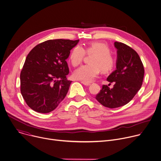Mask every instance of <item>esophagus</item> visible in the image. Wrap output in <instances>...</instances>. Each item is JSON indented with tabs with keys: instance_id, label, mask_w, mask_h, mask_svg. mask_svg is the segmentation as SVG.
<instances>
[{
	"instance_id": "obj_1",
	"label": "esophagus",
	"mask_w": 161,
	"mask_h": 161,
	"mask_svg": "<svg viewBox=\"0 0 161 161\" xmlns=\"http://www.w3.org/2000/svg\"><path fill=\"white\" fill-rule=\"evenodd\" d=\"M81 83H83V84L84 85H85V86H89V85H90V83H87V82H85V81H82Z\"/></svg>"
}]
</instances>
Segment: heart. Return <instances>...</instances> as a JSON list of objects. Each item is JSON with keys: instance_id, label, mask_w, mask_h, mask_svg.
<instances>
[{"instance_id": "obj_1", "label": "heart", "mask_w": 161, "mask_h": 161, "mask_svg": "<svg viewBox=\"0 0 161 161\" xmlns=\"http://www.w3.org/2000/svg\"><path fill=\"white\" fill-rule=\"evenodd\" d=\"M85 52L93 54L90 59V64L83 65L76 69L73 73L75 79L90 83L98 75L100 69L103 72H108L113 68L114 59L110 54L109 48L106 44L98 42L90 43L85 50L80 45L75 47L69 56V61L73 66L81 64Z\"/></svg>"}]
</instances>
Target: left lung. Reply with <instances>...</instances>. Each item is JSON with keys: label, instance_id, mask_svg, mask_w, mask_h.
<instances>
[{"label": "left lung", "instance_id": "obj_1", "mask_svg": "<svg viewBox=\"0 0 161 161\" xmlns=\"http://www.w3.org/2000/svg\"><path fill=\"white\" fill-rule=\"evenodd\" d=\"M117 49L116 69L107 78L114 83L113 88L103 85L95 98L102 105L109 108H116L127 104L140 89L144 68L135 50L121 42H114Z\"/></svg>", "mask_w": 161, "mask_h": 161}]
</instances>
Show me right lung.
I'll use <instances>...</instances> for the list:
<instances>
[{"instance_id":"obj_1","label":"right lung","mask_w":161,"mask_h":161,"mask_svg":"<svg viewBox=\"0 0 161 161\" xmlns=\"http://www.w3.org/2000/svg\"><path fill=\"white\" fill-rule=\"evenodd\" d=\"M79 40H49L28 54L20 74L21 93L33 111L48 113L65 98L71 81L67 80L66 59Z\"/></svg>"}]
</instances>
